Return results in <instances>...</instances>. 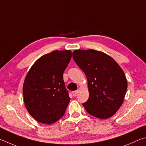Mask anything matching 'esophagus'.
<instances>
[{
	"instance_id": "34e87169",
	"label": "esophagus",
	"mask_w": 146,
	"mask_h": 146,
	"mask_svg": "<svg viewBox=\"0 0 146 146\" xmlns=\"http://www.w3.org/2000/svg\"><path fill=\"white\" fill-rule=\"evenodd\" d=\"M72 94H73V95L74 96V97H76V96L77 95V94H78V90L73 91V92H72Z\"/></svg>"
}]
</instances>
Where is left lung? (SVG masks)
<instances>
[{
	"label": "left lung",
	"instance_id": "8db88e82",
	"mask_svg": "<svg viewBox=\"0 0 146 146\" xmlns=\"http://www.w3.org/2000/svg\"><path fill=\"white\" fill-rule=\"evenodd\" d=\"M73 58L86 74L89 98L82 105L89 114L101 119L115 114L127 88L125 74L114 59L94 49L75 50Z\"/></svg>",
	"mask_w": 146,
	"mask_h": 146
}]
</instances>
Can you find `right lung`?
I'll use <instances>...</instances> for the list:
<instances>
[{
  "mask_svg": "<svg viewBox=\"0 0 146 146\" xmlns=\"http://www.w3.org/2000/svg\"><path fill=\"white\" fill-rule=\"evenodd\" d=\"M71 58L70 50L54 51L33 64L23 85L26 108L38 122L51 124L63 117L70 101L63 73Z\"/></svg>",
  "mask_w": 146,
  "mask_h": 146,
  "instance_id": "add662e5",
  "label": "right lung"
}]
</instances>
